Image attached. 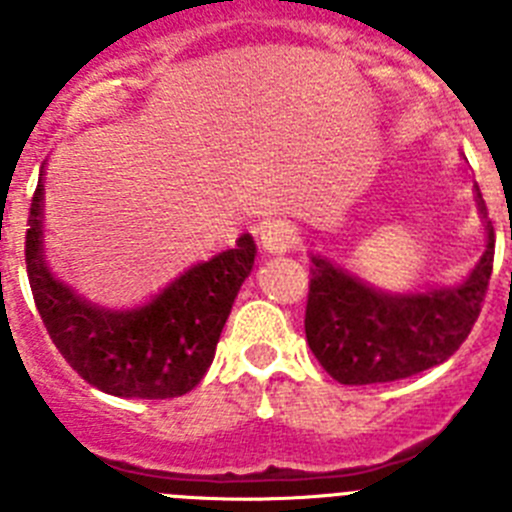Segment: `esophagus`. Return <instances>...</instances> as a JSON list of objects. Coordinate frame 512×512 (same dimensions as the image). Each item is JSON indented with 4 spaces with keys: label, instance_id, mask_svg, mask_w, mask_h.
Wrapping results in <instances>:
<instances>
[{
    "label": "esophagus",
    "instance_id": "1",
    "mask_svg": "<svg viewBox=\"0 0 512 512\" xmlns=\"http://www.w3.org/2000/svg\"><path fill=\"white\" fill-rule=\"evenodd\" d=\"M261 246H264L266 253H287L289 248H295L300 243V235H297L295 225L282 223H266L259 233Z\"/></svg>",
    "mask_w": 512,
    "mask_h": 512
}]
</instances>
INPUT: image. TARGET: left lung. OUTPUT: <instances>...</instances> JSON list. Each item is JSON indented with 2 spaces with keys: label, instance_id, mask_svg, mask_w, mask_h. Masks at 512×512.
I'll use <instances>...</instances> for the list:
<instances>
[{
  "label": "left lung",
  "instance_id": "8db88e82",
  "mask_svg": "<svg viewBox=\"0 0 512 512\" xmlns=\"http://www.w3.org/2000/svg\"><path fill=\"white\" fill-rule=\"evenodd\" d=\"M487 243L477 266L456 287L384 292L343 266L312 253L305 310L310 351L341 384H379L443 364L479 318L495 259V230L474 184Z\"/></svg>",
  "mask_w": 512,
  "mask_h": 512
}]
</instances>
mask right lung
I'll use <instances>...</instances> for the list:
<instances>
[{
	"label": "right lung",
	"mask_w": 512,
	"mask_h": 512,
	"mask_svg": "<svg viewBox=\"0 0 512 512\" xmlns=\"http://www.w3.org/2000/svg\"><path fill=\"white\" fill-rule=\"evenodd\" d=\"M43 179L27 217L25 261L48 336L81 379L115 397L166 400L194 390L215 359L223 325L256 259L251 233L205 264L189 266L151 300L102 307L76 295L45 261Z\"/></svg>",
	"instance_id": "right-lung-1"
}]
</instances>
